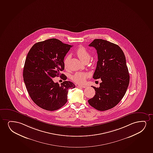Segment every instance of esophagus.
<instances>
[{"instance_id": "esophagus-1", "label": "esophagus", "mask_w": 153, "mask_h": 153, "mask_svg": "<svg viewBox=\"0 0 153 153\" xmlns=\"http://www.w3.org/2000/svg\"><path fill=\"white\" fill-rule=\"evenodd\" d=\"M77 87H78L83 88H85L87 87H86V86H85V85H78Z\"/></svg>"}]
</instances>
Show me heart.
<instances>
[{
	"label": "heart",
	"instance_id": "b5f03b06",
	"mask_svg": "<svg viewBox=\"0 0 153 153\" xmlns=\"http://www.w3.org/2000/svg\"><path fill=\"white\" fill-rule=\"evenodd\" d=\"M76 54L82 61L84 62L85 60H89L90 54L86 48L83 46H80L78 48L76 51ZM70 56H67L64 59L63 65L64 68H67L68 64V62L70 60ZM88 77V74L83 72H77L71 76V79L76 83L78 84H83L85 83Z\"/></svg>",
	"mask_w": 153,
	"mask_h": 153
}]
</instances>
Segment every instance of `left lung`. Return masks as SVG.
Instances as JSON below:
<instances>
[{
  "mask_svg": "<svg viewBox=\"0 0 153 153\" xmlns=\"http://www.w3.org/2000/svg\"><path fill=\"white\" fill-rule=\"evenodd\" d=\"M89 46L97 51L98 61L93 78H101L100 87H93L95 94L88 100L94 108L104 111L119 103L129 85L130 76L123 52L106 40L95 39Z\"/></svg>",
  "mask_w": 153,
  "mask_h": 153,
  "instance_id": "8db88e82",
  "label": "left lung"
}]
</instances>
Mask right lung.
<instances>
[{
    "label": "right lung",
    "mask_w": 153,
    "mask_h": 153,
    "mask_svg": "<svg viewBox=\"0 0 153 153\" xmlns=\"http://www.w3.org/2000/svg\"><path fill=\"white\" fill-rule=\"evenodd\" d=\"M72 46L51 38L34 44L28 53L24 64L23 79L26 89L34 103L43 109L53 111L68 101V92L75 85L70 81L60 85L52 78L64 70L63 60Z\"/></svg>",
    "instance_id": "right-lung-1"
}]
</instances>
